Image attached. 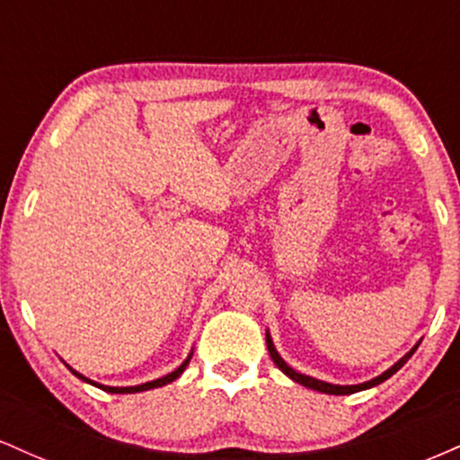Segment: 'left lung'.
<instances>
[{
    "label": "left lung",
    "mask_w": 460,
    "mask_h": 460,
    "mask_svg": "<svg viewBox=\"0 0 460 460\" xmlns=\"http://www.w3.org/2000/svg\"><path fill=\"white\" fill-rule=\"evenodd\" d=\"M266 344H268V352H270V357H272V361L277 363V367L281 369V372L285 374V376H289L292 378L294 383H298V385H303V387H309V389H314V392H320V394H331V395H348V394H357V392H363V389H369V387H376V385H381L383 381H387L389 376H394L395 372H398L400 367L404 366L406 361H409L411 357H413V352L417 350V346H420V341H417V344L411 348L409 352H406V355L400 358V361H395L392 367L389 369H385V372L381 374V376H376V378H372V381H366V383H358V385H332V383H326V381H318V378H314V376H307V374H300V372H296V369L294 367H289L288 363L283 361V357L279 355L277 352V348H274V344H272V337H270V332L266 331Z\"/></svg>",
    "instance_id": "1"
}]
</instances>
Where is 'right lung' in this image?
Returning <instances> with one entry per match:
<instances>
[{"instance_id":"1","label":"right lung","mask_w":460,"mask_h":460,"mask_svg":"<svg viewBox=\"0 0 460 460\" xmlns=\"http://www.w3.org/2000/svg\"><path fill=\"white\" fill-rule=\"evenodd\" d=\"M190 358H192V352H190L188 355V358L186 361L181 363V366H179L175 372H171V374H166V376H162V378H155V381H149V383H142V385H134V387H110V385H99V383H94V381H91V378H86L84 376V374H79L77 369H73L71 366H65L71 369L73 374H75L77 378H82L84 383H91V385H94V387H99V389H103V392H108V394H138V392H146V389H155V387H164V385H168V383H172L175 381V378H179L183 374V369H186V366L190 363Z\"/></svg>"}]
</instances>
